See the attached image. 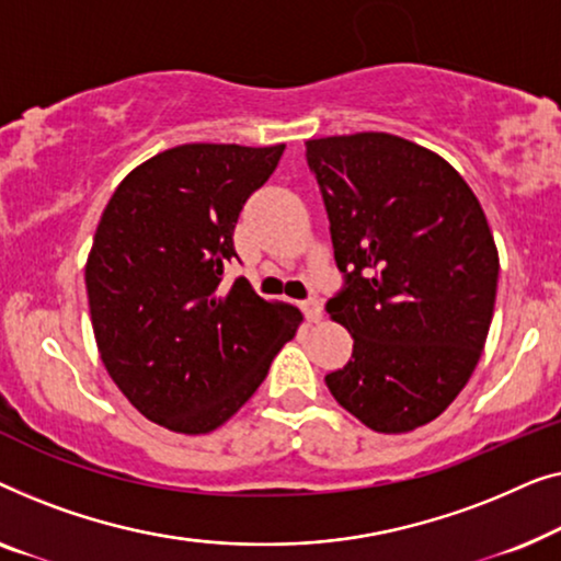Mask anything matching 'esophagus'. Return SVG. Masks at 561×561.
<instances>
[{
    "instance_id": "obj_1",
    "label": "esophagus",
    "mask_w": 561,
    "mask_h": 561,
    "mask_svg": "<svg viewBox=\"0 0 561 561\" xmlns=\"http://www.w3.org/2000/svg\"><path fill=\"white\" fill-rule=\"evenodd\" d=\"M302 312H305L307 322H318V320L322 318V305H320V299H305V302H302Z\"/></svg>"
}]
</instances>
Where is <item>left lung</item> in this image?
Returning <instances> with one entry per match:
<instances>
[{
    "mask_svg": "<svg viewBox=\"0 0 561 561\" xmlns=\"http://www.w3.org/2000/svg\"><path fill=\"white\" fill-rule=\"evenodd\" d=\"M345 287L330 320L353 356L325 376L368 430L401 435L445 412L483 353L499 249L476 193L447 160L386 131L307 141Z\"/></svg>",
    "mask_w": 561,
    "mask_h": 561,
    "instance_id": "8db88e82",
    "label": "left lung"
}]
</instances>
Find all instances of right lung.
<instances>
[{
	"mask_svg": "<svg viewBox=\"0 0 561 561\" xmlns=\"http://www.w3.org/2000/svg\"><path fill=\"white\" fill-rule=\"evenodd\" d=\"M284 145H180L126 175L101 213L85 262L101 360L139 414L180 435H208L254 397L302 312L266 302L239 277L243 203Z\"/></svg>",
	"mask_w": 561,
	"mask_h": 561,
	"instance_id": "add662e5",
	"label": "right lung"
}]
</instances>
